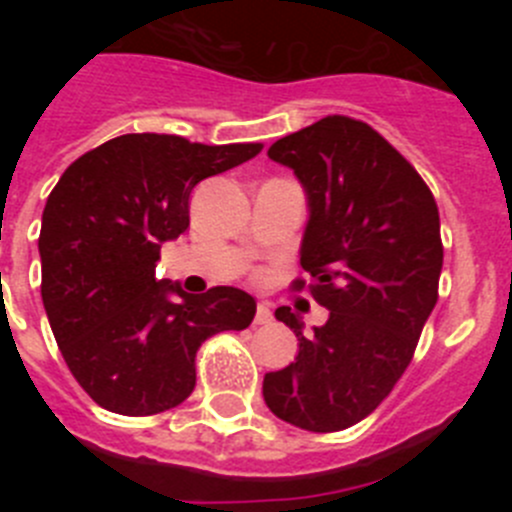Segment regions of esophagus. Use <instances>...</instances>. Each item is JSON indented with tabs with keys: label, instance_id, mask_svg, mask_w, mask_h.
Segmentation results:
<instances>
[{
	"label": "esophagus",
	"instance_id": "34e87169",
	"mask_svg": "<svg viewBox=\"0 0 512 512\" xmlns=\"http://www.w3.org/2000/svg\"><path fill=\"white\" fill-rule=\"evenodd\" d=\"M271 320H274V315H271L269 305H264V302H261V305L256 307V318H253V323H256V325H271Z\"/></svg>",
	"mask_w": 512,
	"mask_h": 512
}]
</instances>
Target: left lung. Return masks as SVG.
<instances>
[{"label":"left lung","instance_id":"obj_1","mask_svg":"<svg viewBox=\"0 0 512 512\" xmlns=\"http://www.w3.org/2000/svg\"><path fill=\"white\" fill-rule=\"evenodd\" d=\"M269 158L295 169L310 202L302 269L292 289H310L330 310L302 336L292 307L274 315L295 330V364L264 377L277 418L312 433L351 428L379 408L410 366L436 307L443 266L433 192L408 158L372 125L328 115L279 138Z\"/></svg>","mask_w":512,"mask_h":512}]
</instances>
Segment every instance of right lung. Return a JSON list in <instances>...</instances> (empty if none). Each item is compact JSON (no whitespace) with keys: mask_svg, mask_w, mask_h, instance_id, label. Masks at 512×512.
<instances>
[{"mask_svg":"<svg viewBox=\"0 0 512 512\" xmlns=\"http://www.w3.org/2000/svg\"><path fill=\"white\" fill-rule=\"evenodd\" d=\"M261 148L117 135L76 158L48 194L40 295L63 361L99 408L143 418L182 405L197 384V348L251 325L256 300L248 292L187 295L156 279V261L161 243L189 228L192 189ZM169 291L183 300L171 303Z\"/></svg>","mask_w":512,"mask_h":512,"instance_id":"1","label":"right lung"}]
</instances>
